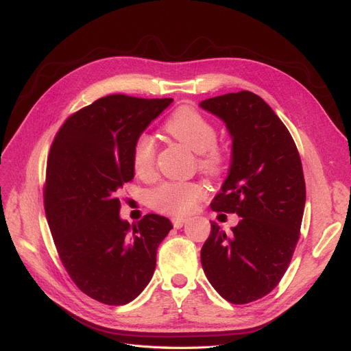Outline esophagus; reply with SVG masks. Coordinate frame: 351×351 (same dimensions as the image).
I'll return each mask as SVG.
<instances>
[{
	"label": "esophagus",
	"instance_id": "1",
	"mask_svg": "<svg viewBox=\"0 0 351 351\" xmlns=\"http://www.w3.org/2000/svg\"><path fill=\"white\" fill-rule=\"evenodd\" d=\"M186 221H188V219H182V217H176V219L172 220V223H173V226H175L176 229L182 228V226H184Z\"/></svg>",
	"mask_w": 351,
	"mask_h": 351
}]
</instances>
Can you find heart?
I'll use <instances>...</instances> for the list:
<instances>
[{"instance_id":"1","label":"heart","mask_w":351,"mask_h":351,"mask_svg":"<svg viewBox=\"0 0 351 351\" xmlns=\"http://www.w3.org/2000/svg\"><path fill=\"white\" fill-rule=\"evenodd\" d=\"M165 131L198 153V165L208 175H220L224 169L226 156L216 144L217 130L214 123L191 106H180L169 117ZM156 149L150 135L141 134L132 147V169L137 176H149L154 166ZM206 191L197 182H165L150 194L153 208L171 216H185L195 208Z\"/></svg>"}]
</instances>
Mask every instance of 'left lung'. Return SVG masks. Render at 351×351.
<instances>
[{
    "label": "left lung",
    "mask_w": 351,
    "mask_h": 351,
    "mask_svg": "<svg viewBox=\"0 0 351 351\" xmlns=\"http://www.w3.org/2000/svg\"><path fill=\"white\" fill-rule=\"evenodd\" d=\"M232 138V160L211 210L241 217L226 234L211 221L202 269L219 295L245 304L285 276L299 241L306 201L300 156L289 130L258 95L242 90L202 100Z\"/></svg>",
    "instance_id": "8db88e82"
}]
</instances>
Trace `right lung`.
<instances>
[{"mask_svg":"<svg viewBox=\"0 0 351 351\" xmlns=\"http://www.w3.org/2000/svg\"><path fill=\"white\" fill-rule=\"evenodd\" d=\"M172 101L100 97L66 119L51 145L43 201L56 251L75 286L100 303L119 306L140 295L173 228L159 214L130 224L118 198L134 178L135 140Z\"/></svg>","mask_w":351,"mask_h":351,"instance_id":"right-lung-1","label":"right lung"}]
</instances>
